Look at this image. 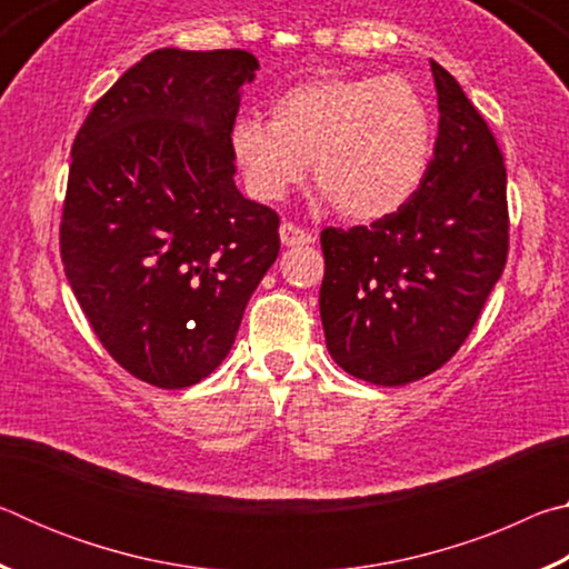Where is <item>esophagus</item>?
Here are the masks:
<instances>
[{
    "label": "esophagus",
    "instance_id": "esophagus-1",
    "mask_svg": "<svg viewBox=\"0 0 569 569\" xmlns=\"http://www.w3.org/2000/svg\"><path fill=\"white\" fill-rule=\"evenodd\" d=\"M278 233H281L283 246H308V243H313V233H308L306 228L291 223V220L281 223V230H278Z\"/></svg>",
    "mask_w": 569,
    "mask_h": 569
}]
</instances>
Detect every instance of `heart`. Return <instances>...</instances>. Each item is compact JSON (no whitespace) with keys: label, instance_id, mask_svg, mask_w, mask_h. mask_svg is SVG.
Listing matches in <instances>:
<instances>
[{"label":"heart","instance_id":"obj_1","mask_svg":"<svg viewBox=\"0 0 569 569\" xmlns=\"http://www.w3.org/2000/svg\"><path fill=\"white\" fill-rule=\"evenodd\" d=\"M230 150L258 200L283 198L313 162L316 188L341 216L377 220L421 186L435 120L403 77H323L278 94L271 122L240 118Z\"/></svg>","mask_w":569,"mask_h":569}]
</instances>
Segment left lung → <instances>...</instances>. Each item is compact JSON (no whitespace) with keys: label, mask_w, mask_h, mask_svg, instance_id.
I'll list each match as a JSON object with an SVG mask.
<instances>
[{"label":"left lung","mask_w":569,"mask_h":569,"mask_svg":"<svg viewBox=\"0 0 569 569\" xmlns=\"http://www.w3.org/2000/svg\"><path fill=\"white\" fill-rule=\"evenodd\" d=\"M435 156L417 192L371 226L323 228L321 321L351 377L401 387L445 366L479 321L509 250L507 168L445 67Z\"/></svg>","instance_id":"obj_1"}]
</instances>
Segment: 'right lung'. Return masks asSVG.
<instances>
[{
	"mask_svg": "<svg viewBox=\"0 0 569 569\" xmlns=\"http://www.w3.org/2000/svg\"><path fill=\"white\" fill-rule=\"evenodd\" d=\"M246 50L162 47L92 104L72 142L60 256L84 319L158 389L213 373L273 266V208L240 196L230 150Z\"/></svg>",
	"mask_w": 569,
	"mask_h": 569,
	"instance_id": "1",
	"label": "right lung"
}]
</instances>
